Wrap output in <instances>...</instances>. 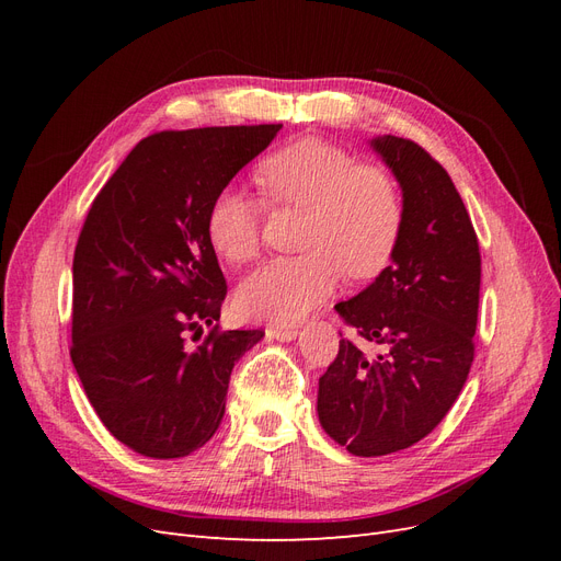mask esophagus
<instances>
[{"mask_svg":"<svg viewBox=\"0 0 561 561\" xmlns=\"http://www.w3.org/2000/svg\"><path fill=\"white\" fill-rule=\"evenodd\" d=\"M266 336L276 339V342H293L297 339V328H268Z\"/></svg>","mask_w":561,"mask_h":561,"instance_id":"obj_1","label":"esophagus"}]
</instances>
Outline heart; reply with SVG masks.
I'll list each match as a JSON object with an SVG mask.
<instances>
[{
    "mask_svg": "<svg viewBox=\"0 0 561 561\" xmlns=\"http://www.w3.org/2000/svg\"><path fill=\"white\" fill-rule=\"evenodd\" d=\"M257 182L274 208L307 213L299 257L274 260L250 274L236 293L248 318L295 322L325 301L342 274L353 280L379 276L390 264L404 225L396 180L363 165L348 149L307 138L268 154ZM213 250L229 264L257 257L262 203L239 186H225L206 217Z\"/></svg>",
    "mask_w": 561,
    "mask_h": 561,
    "instance_id": "b5f03b06",
    "label": "heart"
}]
</instances>
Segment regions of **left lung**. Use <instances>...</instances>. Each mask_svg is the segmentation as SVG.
I'll return each mask as SVG.
<instances>
[{"label":"left lung","mask_w":561,"mask_h":561,"mask_svg":"<svg viewBox=\"0 0 561 561\" xmlns=\"http://www.w3.org/2000/svg\"><path fill=\"white\" fill-rule=\"evenodd\" d=\"M369 145L400 184L404 225L393 264L334 307L381 346L369 355L342 339L318 381L320 426L353 456L412 447L447 416L474 358L482 274L478 233L445 168L396 135Z\"/></svg>","instance_id":"left-lung-1"}]
</instances>
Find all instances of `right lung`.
Here are the masks:
<instances>
[{
  "instance_id": "right-lung-1",
  "label": "right lung",
  "mask_w": 561,
  "mask_h": 561,
  "mask_svg": "<svg viewBox=\"0 0 561 561\" xmlns=\"http://www.w3.org/2000/svg\"><path fill=\"white\" fill-rule=\"evenodd\" d=\"M280 124L163 130L95 196L75 250L72 363L105 428L149 458L190 456L225 416L231 369L264 336L219 332L227 280L208 241L213 198ZM209 336L190 350L185 336Z\"/></svg>"
}]
</instances>
